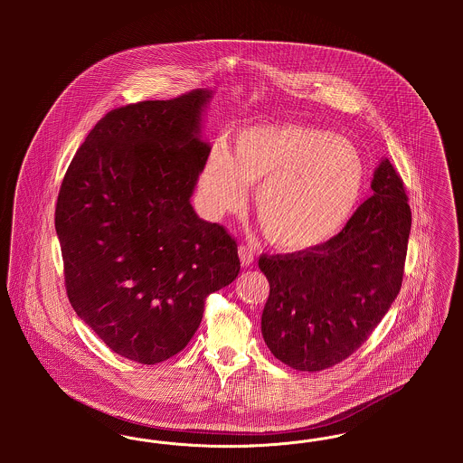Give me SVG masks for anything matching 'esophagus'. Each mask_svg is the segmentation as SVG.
Wrapping results in <instances>:
<instances>
[{
    "label": "esophagus",
    "instance_id": "obj_1",
    "mask_svg": "<svg viewBox=\"0 0 463 463\" xmlns=\"http://www.w3.org/2000/svg\"><path fill=\"white\" fill-rule=\"evenodd\" d=\"M238 253H240V259H241L242 267H248V265L253 264V260H255V253H253V248H250L248 244H240V248H238Z\"/></svg>",
    "mask_w": 463,
    "mask_h": 463
}]
</instances>
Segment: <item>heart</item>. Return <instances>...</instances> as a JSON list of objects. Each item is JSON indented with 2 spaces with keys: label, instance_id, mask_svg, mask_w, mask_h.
Listing matches in <instances>:
<instances>
[{
  "label": "heart",
  "instance_id": "obj_1",
  "mask_svg": "<svg viewBox=\"0 0 463 463\" xmlns=\"http://www.w3.org/2000/svg\"><path fill=\"white\" fill-rule=\"evenodd\" d=\"M257 185L255 213L278 248L304 251L335 238L364 185V161L351 140L306 125H259L215 146L198 175L199 199L212 217L240 210Z\"/></svg>",
  "mask_w": 463,
  "mask_h": 463
}]
</instances>
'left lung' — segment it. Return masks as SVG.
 Here are the masks:
<instances>
[{
    "mask_svg": "<svg viewBox=\"0 0 463 463\" xmlns=\"http://www.w3.org/2000/svg\"><path fill=\"white\" fill-rule=\"evenodd\" d=\"M366 199L330 241L287 255H265L269 279L262 335L276 359L321 372L355 353L401 289L411 210L389 159L374 170Z\"/></svg>",
    "mask_w": 463,
    "mask_h": 463,
    "instance_id": "1",
    "label": "left lung"
}]
</instances>
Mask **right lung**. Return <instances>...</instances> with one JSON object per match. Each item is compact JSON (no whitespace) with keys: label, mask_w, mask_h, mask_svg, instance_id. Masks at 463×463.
Masks as SVG:
<instances>
[{"label":"right lung","mask_w":463,"mask_h":463,"mask_svg":"<svg viewBox=\"0 0 463 463\" xmlns=\"http://www.w3.org/2000/svg\"><path fill=\"white\" fill-rule=\"evenodd\" d=\"M212 93L144 100L108 112L72 157L55 229L69 302L127 359L180 353L210 293L240 272L236 240L191 204L210 146L199 121Z\"/></svg>","instance_id":"obj_1"}]
</instances>
